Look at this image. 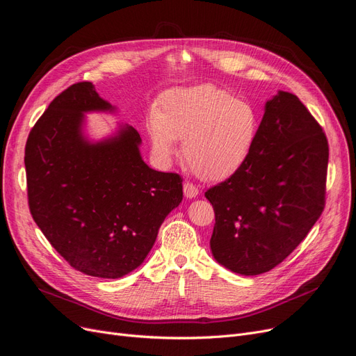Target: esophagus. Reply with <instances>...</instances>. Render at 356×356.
I'll return each mask as SVG.
<instances>
[{"label":"esophagus","instance_id":"34e87169","mask_svg":"<svg viewBox=\"0 0 356 356\" xmlns=\"http://www.w3.org/2000/svg\"><path fill=\"white\" fill-rule=\"evenodd\" d=\"M197 195H199L197 187L193 186L191 182H186V184H184V196L187 199H193V197H196Z\"/></svg>","mask_w":356,"mask_h":356}]
</instances>
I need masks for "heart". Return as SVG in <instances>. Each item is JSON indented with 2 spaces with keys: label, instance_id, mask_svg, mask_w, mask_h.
Masks as SVG:
<instances>
[{
  "label": "heart",
  "instance_id": "b5f03b06",
  "mask_svg": "<svg viewBox=\"0 0 356 356\" xmlns=\"http://www.w3.org/2000/svg\"><path fill=\"white\" fill-rule=\"evenodd\" d=\"M258 126L251 102L215 84L168 92L147 123L157 159L169 163L181 139L187 165L203 181L232 177L251 154Z\"/></svg>",
  "mask_w": 356,
  "mask_h": 356
}]
</instances>
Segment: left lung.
I'll use <instances>...</instances> for the list:
<instances>
[{
  "label": "left lung",
  "instance_id": "8db88e82",
  "mask_svg": "<svg viewBox=\"0 0 356 356\" xmlns=\"http://www.w3.org/2000/svg\"><path fill=\"white\" fill-rule=\"evenodd\" d=\"M327 168L322 127L296 95L279 90L264 105L245 163L204 193L215 212V260L245 276L282 263L321 217Z\"/></svg>",
  "mask_w": 356,
  "mask_h": 356
}]
</instances>
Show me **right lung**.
<instances>
[{"label": "right lung", "mask_w": 356, "mask_h": 356, "mask_svg": "<svg viewBox=\"0 0 356 356\" xmlns=\"http://www.w3.org/2000/svg\"><path fill=\"white\" fill-rule=\"evenodd\" d=\"M90 81L56 96L25 147L32 218L75 270L117 279L135 270L161 222L182 200V179L143 160L141 136L129 124L99 141L86 114L115 113Z\"/></svg>", "instance_id": "add662e5"}]
</instances>
